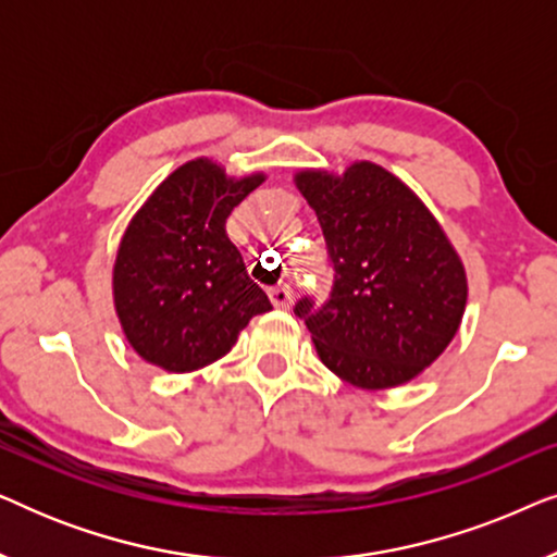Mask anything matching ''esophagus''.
I'll return each instance as SVG.
<instances>
[{"label":"esophagus","instance_id":"1","mask_svg":"<svg viewBox=\"0 0 557 557\" xmlns=\"http://www.w3.org/2000/svg\"><path fill=\"white\" fill-rule=\"evenodd\" d=\"M269 299L276 309H288V307H292L294 296L286 286H276V288H271V292H269Z\"/></svg>","mask_w":557,"mask_h":557}]
</instances>
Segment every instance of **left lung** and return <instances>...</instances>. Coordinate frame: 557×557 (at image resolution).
<instances>
[{"label": "left lung", "instance_id": "left-lung-1", "mask_svg": "<svg viewBox=\"0 0 557 557\" xmlns=\"http://www.w3.org/2000/svg\"><path fill=\"white\" fill-rule=\"evenodd\" d=\"M294 182L334 265L330 301L294 309L319 360L362 391L410 383L461 326L469 284L459 253L421 197L375 162L301 170Z\"/></svg>", "mask_w": 557, "mask_h": 557}]
</instances>
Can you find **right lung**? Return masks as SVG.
I'll return each instance as SVG.
<instances>
[{
  "mask_svg": "<svg viewBox=\"0 0 557 557\" xmlns=\"http://www.w3.org/2000/svg\"><path fill=\"white\" fill-rule=\"evenodd\" d=\"M265 180L231 177L208 157L177 166L128 223L113 263V307L134 352L195 372L231 352L269 296L246 273L225 220Z\"/></svg>",
  "mask_w": 557,
  "mask_h": 557,
  "instance_id": "right-lung-1",
  "label": "right lung"
}]
</instances>
